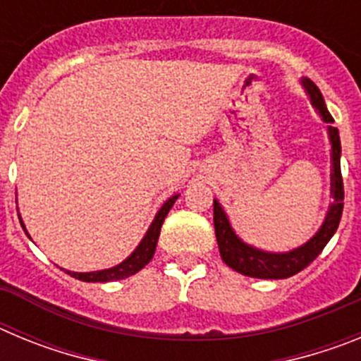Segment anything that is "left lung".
I'll list each match as a JSON object with an SVG mask.
<instances>
[{"label": "left lung", "mask_w": 361, "mask_h": 361, "mask_svg": "<svg viewBox=\"0 0 361 361\" xmlns=\"http://www.w3.org/2000/svg\"><path fill=\"white\" fill-rule=\"evenodd\" d=\"M302 86L307 92L311 104L314 110L320 114L322 119L329 124L327 132H329L331 141V195L333 202L329 206V212L325 215L324 224L317 231V235L309 238L304 245H300L296 250L288 251V253H269L262 251L253 245L245 244L238 235L233 231L229 224L228 215L224 213L219 200H213V224H215L216 242H219L220 257L228 264L231 269L245 276H253V279H289L296 275L300 271L307 267L309 264L322 253L327 242L331 240L334 233H336L340 219L343 212V180L342 170H340V155H342V145H340V135L338 128H334L333 116L329 114L325 101L322 97V92L311 79H302Z\"/></svg>", "instance_id": "8db88e82"}]
</instances>
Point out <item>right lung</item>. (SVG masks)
<instances>
[{
	"label": "right lung",
	"instance_id": "right-lung-1",
	"mask_svg": "<svg viewBox=\"0 0 361 361\" xmlns=\"http://www.w3.org/2000/svg\"><path fill=\"white\" fill-rule=\"evenodd\" d=\"M177 199H178V195H173L166 200L164 204H162V208L159 209L157 215H155V219H153L152 226H149L148 231H146V235H145V238L141 240V244L137 245L135 251H133V253L130 255L126 260H123L119 266H114V267H110V269L90 271V273H73V271H66V273H68L70 276H73V279L82 280V282H114V280H123V279H128V276L135 275L137 271H141L142 267H145L146 264H148L149 260L153 258L155 247H157L159 235H161L162 222H164L166 215H168V212H170L171 206H173L175 200ZM19 222H21V226H23V229H25L23 220H19ZM25 233H27V229H25Z\"/></svg>",
	"mask_w": 361,
	"mask_h": 361
}]
</instances>
